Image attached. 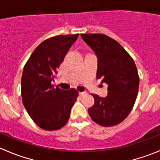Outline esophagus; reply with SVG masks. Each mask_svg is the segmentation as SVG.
<instances>
[{
	"label": "esophagus",
	"instance_id": "34e87169",
	"mask_svg": "<svg viewBox=\"0 0 160 160\" xmlns=\"http://www.w3.org/2000/svg\"><path fill=\"white\" fill-rule=\"evenodd\" d=\"M85 94H86V93H85V92H79V95H80V96H83V95H84Z\"/></svg>",
	"mask_w": 160,
	"mask_h": 160
}]
</instances>
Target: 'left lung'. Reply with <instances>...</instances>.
Returning <instances> with one entry per match:
<instances>
[{"label":"left lung","instance_id":"1","mask_svg":"<svg viewBox=\"0 0 160 160\" xmlns=\"http://www.w3.org/2000/svg\"><path fill=\"white\" fill-rule=\"evenodd\" d=\"M98 56L97 78L108 84L106 98L92 94L95 103L88 109L91 118L108 127L118 125L132 110L138 94L140 77L132 57L114 39L104 34H81Z\"/></svg>","mask_w":160,"mask_h":160}]
</instances>
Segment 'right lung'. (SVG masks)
Listing matches in <instances>:
<instances>
[{
    "label": "right lung",
    "mask_w": 160,
    "mask_h": 160,
    "mask_svg": "<svg viewBox=\"0 0 160 160\" xmlns=\"http://www.w3.org/2000/svg\"><path fill=\"white\" fill-rule=\"evenodd\" d=\"M78 36L75 34L47 38L37 46L23 67V104L34 122L45 130L63 127L79 95L75 88L65 91L52 84L67 52Z\"/></svg>",
    "instance_id": "right-lung-1"
}]
</instances>
